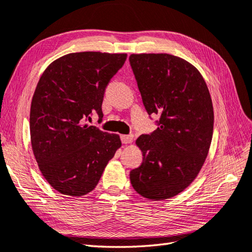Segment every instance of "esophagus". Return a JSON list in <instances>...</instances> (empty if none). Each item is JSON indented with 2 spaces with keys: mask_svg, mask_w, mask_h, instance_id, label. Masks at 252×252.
Returning a JSON list of instances; mask_svg holds the SVG:
<instances>
[{
  "mask_svg": "<svg viewBox=\"0 0 252 252\" xmlns=\"http://www.w3.org/2000/svg\"><path fill=\"white\" fill-rule=\"evenodd\" d=\"M121 141L123 144H130L133 142V135H121Z\"/></svg>",
  "mask_w": 252,
  "mask_h": 252,
  "instance_id": "34e87169",
  "label": "esophagus"
}]
</instances>
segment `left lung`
<instances>
[{
	"label": "left lung",
	"mask_w": 252,
	"mask_h": 252,
	"mask_svg": "<svg viewBox=\"0 0 252 252\" xmlns=\"http://www.w3.org/2000/svg\"><path fill=\"white\" fill-rule=\"evenodd\" d=\"M129 59L147 113L160 117L158 127L135 142L143 161L131 170V185L146 199H169L188 188L204 164L213 103L203 76L184 59L168 53H133Z\"/></svg>",
	"instance_id": "obj_1"
}]
</instances>
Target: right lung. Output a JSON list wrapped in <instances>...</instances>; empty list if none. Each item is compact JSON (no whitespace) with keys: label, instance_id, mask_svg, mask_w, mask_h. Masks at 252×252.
I'll list each match as a JSON object with an SVG mask.
<instances>
[{"label":"right lung","instance_id":"right-lung-1","mask_svg":"<svg viewBox=\"0 0 252 252\" xmlns=\"http://www.w3.org/2000/svg\"><path fill=\"white\" fill-rule=\"evenodd\" d=\"M126 60V53H68L44 70L31 106V140L43 178L62 194L95 189L115 153L118 134L84 125L93 112L101 119L103 94Z\"/></svg>","mask_w":252,"mask_h":252}]
</instances>
